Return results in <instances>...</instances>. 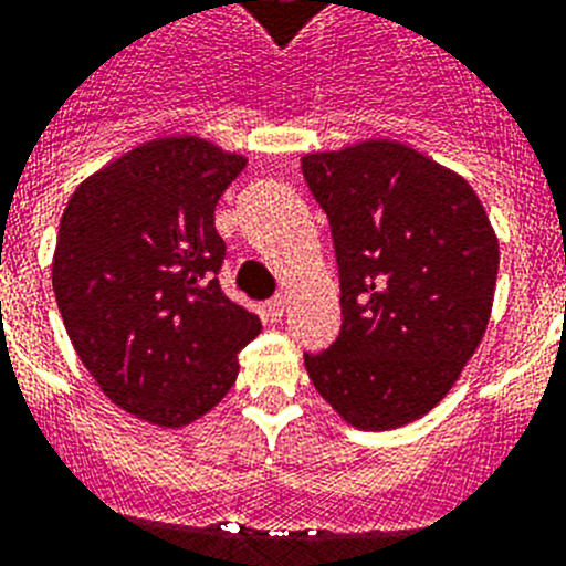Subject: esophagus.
<instances>
[{
    "label": "esophagus",
    "mask_w": 566,
    "mask_h": 566,
    "mask_svg": "<svg viewBox=\"0 0 566 566\" xmlns=\"http://www.w3.org/2000/svg\"><path fill=\"white\" fill-rule=\"evenodd\" d=\"M284 307H287V298H284V296H273L268 302V316L273 318V322H279V318L284 316Z\"/></svg>",
    "instance_id": "esophagus-1"
}]
</instances>
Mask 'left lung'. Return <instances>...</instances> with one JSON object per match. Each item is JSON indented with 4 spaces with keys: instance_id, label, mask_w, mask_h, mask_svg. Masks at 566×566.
Masks as SVG:
<instances>
[{
    "instance_id": "obj_1",
    "label": "left lung",
    "mask_w": 566,
    "mask_h": 566,
    "mask_svg": "<svg viewBox=\"0 0 566 566\" xmlns=\"http://www.w3.org/2000/svg\"><path fill=\"white\" fill-rule=\"evenodd\" d=\"M331 219L342 333L307 376L358 430H396L444 399L488 331L499 239L459 174L390 139L307 154Z\"/></svg>"
}]
</instances>
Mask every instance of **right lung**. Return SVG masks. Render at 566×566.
Returning a JSON list of instances; mask_svg holds the SVG:
<instances>
[{
    "label": "right lung",
    "mask_w": 566,
    "mask_h": 566,
    "mask_svg": "<svg viewBox=\"0 0 566 566\" xmlns=\"http://www.w3.org/2000/svg\"><path fill=\"white\" fill-rule=\"evenodd\" d=\"M244 165L199 136L145 142L87 176L59 222L51 276L73 350L113 405L156 427L213 410L262 331L216 279V201Z\"/></svg>",
    "instance_id": "add662e5"
}]
</instances>
